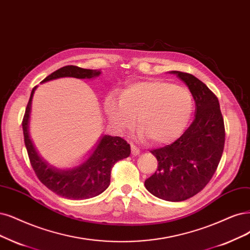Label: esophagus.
Segmentation results:
<instances>
[{"label":"esophagus","instance_id":"1","mask_svg":"<svg viewBox=\"0 0 250 250\" xmlns=\"http://www.w3.org/2000/svg\"><path fill=\"white\" fill-rule=\"evenodd\" d=\"M131 149H132V154L133 155H139L140 154V149L134 144H131Z\"/></svg>","mask_w":250,"mask_h":250}]
</instances>
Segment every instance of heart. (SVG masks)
I'll use <instances>...</instances> for the list:
<instances>
[{"label": "heart", "mask_w": 250, "mask_h": 250, "mask_svg": "<svg viewBox=\"0 0 250 250\" xmlns=\"http://www.w3.org/2000/svg\"><path fill=\"white\" fill-rule=\"evenodd\" d=\"M193 100L188 87L163 79L132 82L122 89L119 100L108 95L105 114L116 131L131 130L138 124L140 136L154 144L169 143L187 127L192 112Z\"/></svg>", "instance_id": "1"}]
</instances>
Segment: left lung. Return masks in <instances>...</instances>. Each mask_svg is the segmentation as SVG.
Instances as JSON below:
<instances>
[{"label": "left lung", "mask_w": 250, "mask_h": 250, "mask_svg": "<svg viewBox=\"0 0 250 250\" xmlns=\"http://www.w3.org/2000/svg\"><path fill=\"white\" fill-rule=\"evenodd\" d=\"M171 73L190 90L196 115L176 141L150 151L158 169L144 184L156 198L180 202L197 195L211 180L224 152L226 133L218 99L205 83L188 73Z\"/></svg>", "instance_id": "8db88e82"}]
</instances>
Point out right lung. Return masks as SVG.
I'll return each mask as SVG.
<instances>
[{
    "label": "right lung",
    "mask_w": 250,
    "mask_h": 250,
    "mask_svg": "<svg viewBox=\"0 0 250 250\" xmlns=\"http://www.w3.org/2000/svg\"><path fill=\"white\" fill-rule=\"evenodd\" d=\"M101 71L82 69L76 66H66L51 73L42 80L46 82L62 77L91 79L99 76ZM37 86L31 92L22 120L24 144L29 159L37 177L44 186L57 195L70 200H84L94 198L103 192L110 184V175L116 162L127 158L131 153L130 144L120 137L105 135L89 158L78 167L62 170L46 162L37 151L30 137L29 120L32 99Z\"/></svg>",
    "instance_id": "1"
}]
</instances>
